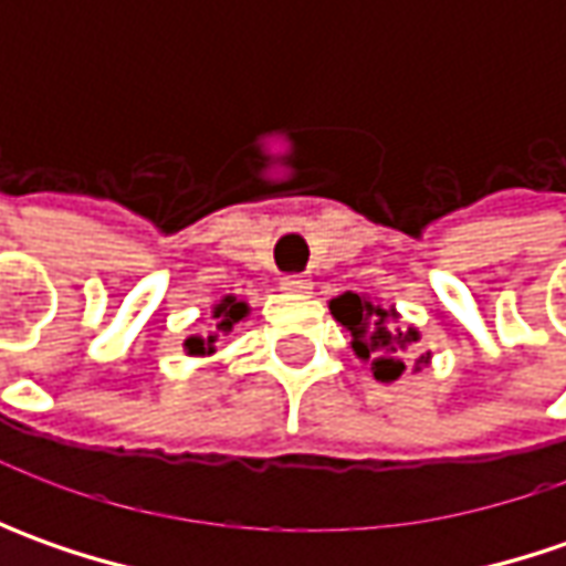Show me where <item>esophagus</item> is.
I'll list each match as a JSON object with an SVG mask.
<instances>
[{"label": "esophagus", "mask_w": 566, "mask_h": 566, "mask_svg": "<svg viewBox=\"0 0 566 566\" xmlns=\"http://www.w3.org/2000/svg\"><path fill=\"white\" fill-rule=\"evenodd\" d=\"M280 290L283 293H308L312 280L305 273H286V276H280Z\"/></svg>", "instance_id": "esophagus-1"}]
</instances>
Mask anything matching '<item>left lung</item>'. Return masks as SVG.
I'll list each match as a JSON object with an SVG mask.
<instances>
[{
  "label": "left lung",
  "mask_w": 566,
  "mask_h": 566,
  "mask_svg": "<svg viewBox=\"0 0 566 566\" xmlns=\"http://www.w3.org/2000/svg\"><path fill=\"white\" fill-rule=\"evenodd\" d=\"M331 315L349 331L353 349L359 359H371V371L378 380H397L406 368V353L419 343L416 327H397V312L380 308L365 295L343 293L331 302ZM422 356L419 361H424Z\"/></svg>",
  "instance_id": "left-lung-1"
}]
</instances>
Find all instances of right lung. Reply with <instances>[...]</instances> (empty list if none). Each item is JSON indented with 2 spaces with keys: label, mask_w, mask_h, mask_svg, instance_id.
Here are the masks:
<instances>
[{
  "label": "right lung",
  "mask_w": 566,
  "mask_h": 566,
  "mask_svg": "<svg viewBox=\"0 0 566 566\" xmlns=\"http://www.w3.org/2000/svg\"><path fill=\"white\" fill-rule=\"evenodd\" d=\"M249 315V305L245 302H239L235 295H227V298H220L217 305H213V321H217V334H229L232 331V324H239L242 317ZM213 334L210 337H188L186 339V349L191 356H205V353H213Z\"/></svg>",
  "instance_id": "right-lung-1"
}]
</instances>
